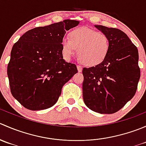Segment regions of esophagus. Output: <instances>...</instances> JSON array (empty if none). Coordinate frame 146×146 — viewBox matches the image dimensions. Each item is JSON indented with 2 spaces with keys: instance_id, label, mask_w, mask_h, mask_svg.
I'll return each mask as SVG.
<instances>
[{
  "instance_id": "obj_1",
  "label": "esophagus",
  "mask_w": 146,
  "mask_h": 146,
  "mask_svg": "<svg viewBox=\"0 0 146 146\" xmlns=\"http://www.w3.org/2000/svg\"><path fill=\"white\" fill-rule=\"evenodd\" d=\"M77 68H78V71L79 73H81L82 70V66H77Z\"/></svg>"
}]
</instances>
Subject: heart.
Instances as JSON below:
<instances>
[{
	"label": "heart",
	"mask_w": 146,
	"mask_h": 146,
	"mask_svg": "<svg viewBox=\"0 0 146 146\" xmlns=\"http://www.w3.org/2000/svg\"><path fill=\"white\" fill-rule=\"evenodd\" d=\"M110 48V39L105 34L88 27L73 29L69 32L68 39L63 38L61 42V53L65 59H70L77 49L78 60L88 66L102 62Z\"/></svg>",
	"instance_id": "obj_1"
}]
</instances>
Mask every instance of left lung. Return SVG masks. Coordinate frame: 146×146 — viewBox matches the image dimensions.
I'll return each mask as SVG.
<instances>
[{
    "instance_id": "8db88e82",
    "label": "left lung",
    "mask_w": 146,
    "mask_h": 146,
    "mask_svg": "<svg viewBox=\"0 0 146 146\" xmlns=\"http://www.w3.org/2000/svg\"><path fill=\"white\" fill-rule=\"evenodd\" d=\"M94 26L108 36L110 48L102 62L82 69V97L85 105L92 111L113 114L136 93L141 76L138 51L120 29Z\"/></svg>"
}]
</instances>
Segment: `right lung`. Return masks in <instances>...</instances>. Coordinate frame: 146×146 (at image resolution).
<instances>
[{"label": "right lung", "mask_w": 146, "mask_h": 146, "mask_svg": "<svg viewBox=\"0 0 146 146\" xmlns=\"http://www.w3.org/2000/svg\"><path fill=\"white\" fill-rule=\"evenodd\" d=\"M79 23L66 20L34 28L13 45L7 73L12 95L23 107L37 111L54 106L77 73L76 65L63 58L61 42L66 31Z\"/></svg>", "instance_id": "add662e5"}]
</instances>
